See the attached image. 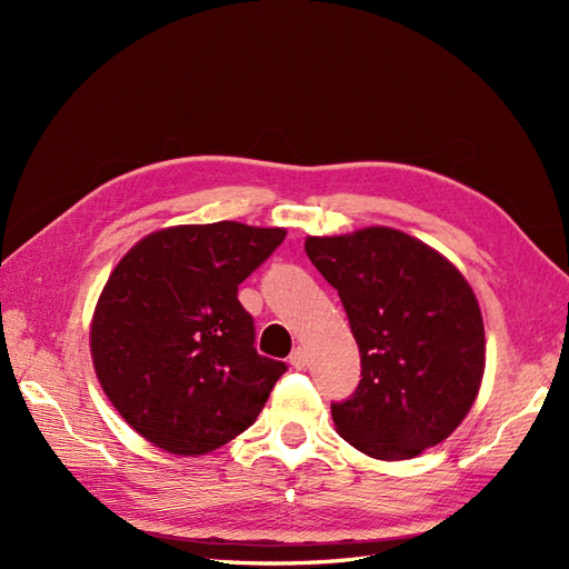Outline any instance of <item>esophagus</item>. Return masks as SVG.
<instances>
[{"label":"esophagus","mask_w":569,"mask_h":569,"mask_svg":"<svg viewBox=\"0 0 569 569\" xmlns=\"http://www.w3.org/2000/svg\"><path fill=\"white\" fill-rule=\"evenodd\" d=\"M289 363H291V368L303 370V368H306V363H308L306 351H303V349H295V351H291V356H289Z\"/></svg>","instance_id":"esophagus-1"}]
</instances>
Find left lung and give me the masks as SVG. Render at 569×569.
I'll use <instances>...</instances> for the list:
<instances>
[{
    "label": "left lung",
    "mask_w": 569,
    "mask_h": 569,
    "mask_svg": "<svg viewBox=\"0 0 569 569\" xmlns=\"http://www.w3.org/2000/svg\"><path fill=\"white\" fill-rule=\"evenodd\" d=\"M349 316L360 382L332 403L339 435L377 460L416 458L468 416L485 375V322L453 263L391 228L308 237Z\"/></svg>",
    "instance_id": "left-lung-1"
}]
</instances>
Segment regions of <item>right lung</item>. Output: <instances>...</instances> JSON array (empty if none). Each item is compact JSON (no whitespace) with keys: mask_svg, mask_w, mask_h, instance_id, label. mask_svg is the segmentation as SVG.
<instances>
[{"mask_svg":"<svg viewBox=\"0 0 569 569\" xmlns=\"http://www.w3.org/2000/svg\"><path fill=\"white\" fill-rule=\"evenodd\" d=\"M284 234L234 220L178 226L120 258L94 308L92 360L113 408L153 446L203 456L263 410L287 366L256 351L237 291Z\"/></svg>","mask_w":569,"mask_h":569,"instance_id":"obj_1","label":"right lung"}]
</instances>
